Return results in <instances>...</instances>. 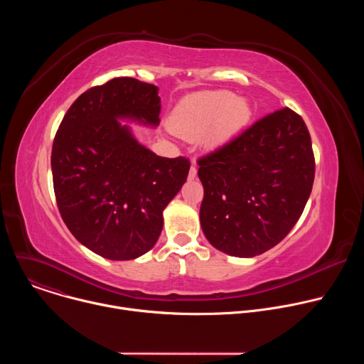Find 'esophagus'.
<instances>
[{"mask_svg": "<svg viewBox=\"0 0 364 364\" xmlns=\"http://www.w3.org/2000/svg\"><path fill=\"white\" fill-rule=\"evenodd\" d=\"M196 176H197V168H196V166H194V164H191L190 171H188V178H190V180H193Z\"/></svg>", "mask_w": 364, "mask_h": 364, "instance_id": "34e87169", "label": "esophagus"}]
</instances>
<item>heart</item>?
I'll use <instances>...</instances> for the list:
<instances>
[{
	"label": "heart",
	"instance_id": "1",
	"mask_svg": "<svg viewBox=\"0 0 364 364\" xmlns=\"http://www.w3.org/2000/svg\"><path fill=\"white\" fill-rule=\"evenodd\" d=\"M246 100L228 90L200 92L183 99L170 118V128L187 138L207 132V144L215 145L240 129L249 119Z\"/></svg>",
	"mask_w": 364,
	"mask_h": 364
}]
</instances>
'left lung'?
<instances>
[{"label":"left lung","instance_id":"left-lung-1","mask_svg":"<svg viewBox=\"0 0 364 364\" xmlns=\"http://www.w3.org/2000/svg\"><path fill=\"white\" fill-rule=\"evenodd\" d=\"M197 164L203 233L237 257L261 255L291 232L316 173L306 125L289 108L262 117Z\"/></svg>","mask_w":364,"mask_h":364}]
</instances>
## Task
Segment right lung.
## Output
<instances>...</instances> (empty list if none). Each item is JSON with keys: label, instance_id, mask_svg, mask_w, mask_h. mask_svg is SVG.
Instances as JSON below:
<instances>
[{"label": "right lung", "instance_id": "add662e5", "mask_svg": "<svg viewBox=\"0 0 364 364\" xmlns=\"http://www.w3.org/2000/svg\"><path fill=\"white\" fill-rule=\"evenodd\" d=\"M160 112L157 86L115 77L82 93L56 132L51 173L59 212L102 257L129 261L152 249L164 209L187 180V159L160 157L119 122L157 127Z\"/></svg>", "mask_w": 364, "mask_h": 364}]
</instances>
